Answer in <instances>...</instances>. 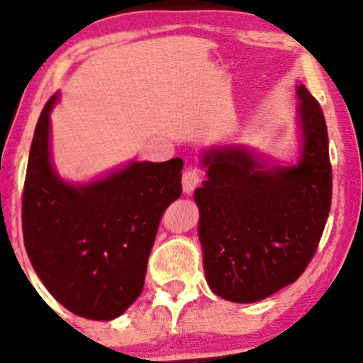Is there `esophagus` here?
<instances>
[{"mask_svg": "<svg viewBox=\"0 0 363 363\" xmlns=\"http://www.w3.org/2000/svg\"><path fill=\"white\" fill-rule=\"evenodd\" d=\"M201 182V172L198 169L194 167H189L187 170H184V174H182V191H184L186 194H191L196 187L199 186Z\"/></svg>", "mask_w": 363, "mask_h": 363, "instance_id": "esophagus-1", "label": "esophagus"}]
</instances>
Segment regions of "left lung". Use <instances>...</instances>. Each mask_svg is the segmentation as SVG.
<instances>
[{
    "mask_svg": "<svg viewBox=\"0 0 363 363\" xmlns=\"http://www.w3.org/2000/svg\"><path fill=\"white\" fill-rule=\"evenodd\" d=\"M301 157L269 165L245 147H218L201 165L194 191L206 281L233 303H255L298 281L311 262L331 208V164L325 116L298 86Z\"/></svg>",
    "mask_w": 363,
    "mask_h": 363,
    "instance_id": "left-lung-1",
    "label": "left lung"
}]
</instances>
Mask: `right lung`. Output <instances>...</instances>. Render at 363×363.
<instances>
[{
    "label": "right lung",
    "mask_w": 363,
    "mask_h": 363,
    "mask_svg": "<svg viewBox=\"0 0 363 363\" xmlns=\"http://www.w3.org/2000/svg\"><path fill=\"white\" fill-rule=\"evenodd\" d=\"M47 101L30 148L21 223L28 259L43 286L69 311L110 321L143 289L160 218L182 193V159L130 162L110 176L69 184L50 159Z\"/></svg>",
    "instance_id": "obj_1"
}]
</instances>
